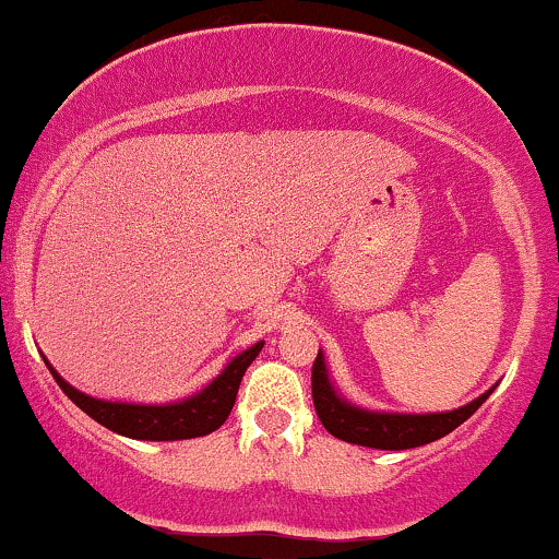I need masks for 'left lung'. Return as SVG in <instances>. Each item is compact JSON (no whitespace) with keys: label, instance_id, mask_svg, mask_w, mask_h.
Segmentation results:
<instances>
[{"label":"left lung","instance_id":"left-lung-1","mask_svg":"<svg viewBox=\"0 0 559 559\" xmlns=\"http://www.w3.org/2000/svg\"><path fill=\"white\" fill-rule=\"evenodd\" d=\"M492 390H487V393L466 403V406L445 414L365 412V408L352 406V403L335 393L333 382L328 378L322 352H318V359L312 365V401L322 427L333 437H338V440L378 450H406L440 440V437L453 432L455 427H461L489 399Z\"/></svg>","mask_w":559,"mask_h":559}]
</instances>
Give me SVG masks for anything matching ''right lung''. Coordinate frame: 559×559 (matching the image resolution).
Masks as SVG:
<instances>
[{"label": "right lung", "instance_id": "right-lung-1", "mask_svg": "<svg viewBox=\"0 0 559 559\" xmlns=\"http://www.w3.org/2000/svg\"><path fill=\"white\" fill-rule=\"evenodd\" d=\"M262 341L234 356L224 367V372L215 378L211 385L194 393L192 399L179 403H164V406H143V403H119V401H100L93 395L80 393L72 388L62 374L46 361L49 372L57 380V385L64 390V395L75 403L78 408L96 419L111 432L132 437V440H190V437H203L218 429L231 414L234 401H237L239 382L245 378L247 367L252 365L254 356L260 354Z\"/></svg>", "mask_w": 559, "mask_h": 559}]
</instances>
